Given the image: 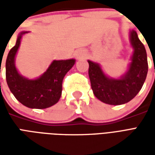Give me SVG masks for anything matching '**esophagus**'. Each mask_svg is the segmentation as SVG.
<instances>
[{
    "label": "esophagus",
    "instance_id": "1",
    "mask_svg": "<svg viewBox=\"0 0 155 155\" xmlns=\"http://www.w3.org/2000/svg\"><path fill=\"white\" fill-rule=\"evenodd\" d=\"M85 55V54L84 53V51H76V53H75V56L77 59H81V58H83Z\"/></svg>",
    "mask_w": 155,
    "mask_h": 155
}]
</instances>
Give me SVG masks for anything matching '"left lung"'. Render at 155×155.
Masks as SVG:
<instances>
[{
	"label": "left lung",
	"mask_w": 155,
	"mask_h": 155,
	"mask_svg": "<svg viewBox=\"0 0 155 155\" xmlns=\"http://www.w3.org/2000/svg\"><path fill=\"white\" fill-rule=\"evenodd\" d=\"M134 48L129 69L119 79L108 77L100 64L91 61L89 63V77L94 96L105 104L120 105L130 101L140 92L146 79L148 61L145 48L135 31L130 35Z\"/></svg>",
	"instance_id": "left-lung-1"
}]
</instances>
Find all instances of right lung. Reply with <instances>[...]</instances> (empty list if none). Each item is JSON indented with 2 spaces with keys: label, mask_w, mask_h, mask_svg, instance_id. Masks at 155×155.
I'll list each match as a JSON object with an SVG mask.
<instances>
[{
  "label": "right lung",
  "mask_w": 155,
  "mask_h": 155,
  "mask_svg": "<svg viewBox=\"0 0 155 155\" xmlns=\"http://www.w3.org/2000/svg\"><path fill=\"white\" fill-rule=\"evenodd\" d=\"M17 37L15 46L11 49L5 62V78L10 91L23 105L31 109H45L56 104L61 96L62 81L64 75L73 67L75 60L53 61L44 74L35 80H29L19 74L15 64L22 35ZM1 68V67H0Z\"/></svg>",
  "instance_id": "obj_1"
}]
</instances>
